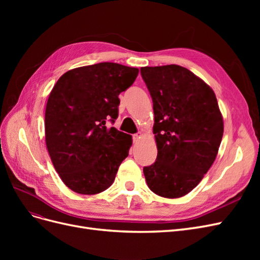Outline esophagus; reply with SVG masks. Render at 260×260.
I'll return each mask as SVG.
<instances>
[{
    "mask_svg": "<svg viewBox=\"0 0 260 260\" xmlns=\"http://www.w3.org/2000/svg\"><path fill=\"white\" fill-rule=\"evenodd\" d=\"M141 138H142V133H136L133 135V142H138Z\"/></svg>",
    "mask_w": 260,
    "mask_h": 260,
    "instance_id": "esophagus-1",
    "label": "esophagus"
}]
</instances>
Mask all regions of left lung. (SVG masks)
I'll list each match as a JSON object with an SVG mask.
<instances>
[{
	"instance_id": "obj_1",
	"label": "left lung",
	"mask_w": 260,
	"mask_h": 260,
	"mask_svg": "<svg viewBox=\"0 0 260 260\" xmlns=\"http://www.w3.org/2000/svg\"><path fill=\"white\" fill-rule=\"evenodd\" d=\"M153 100L156 161L143 168L155 194L178 199L190 193L214 164L223 118L210 86L179 65L142 67Z\"/></svg>"
}]
</instances>
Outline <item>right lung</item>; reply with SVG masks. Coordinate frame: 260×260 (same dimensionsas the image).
<instances>
[{
    "label": "right lung",
    "instance_id": "right-lung-1",
    "mask_svg": "<svg viewBox=\"0 0 260 260\" xmlns=\"http://www.w3.org/2000/svg\"><path fill=\"white\" fill-rule=\"evenodd\" d=\"M139 69L117 62L78 67L62 75L45 108V143L62 182L84 195L105 191L128 156L132 137L106 127L115 121L118 95L135 82Z\"/></svg>",
    "mask_w": 260,
    "mask_h": 260
}]
</instances>
